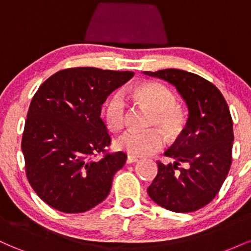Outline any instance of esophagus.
<instances>
[{
    "label": "esophagus",
    "instance_id": "obj_1",
    "mask_svg": "<svg viewBox=\"0 0 251 251\" xmlns=\"http://www.w3.org/2000/svg\"><path fill=\"white\" fill-rule=\"evenodd\" d=\"M137 162H138V158L133 157V155H127V158H126V164H133Z\"/></svg>",
    "mask_w": 251,
    "mask_h": 251
}]
</instances>
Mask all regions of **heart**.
Masks as SVG:
<instances>
[{
  "instance_id": "obj_1",
  "label": "heart",
  "mask_w": 251,
  "mask_h": 251,
  "mask_svg": "<svg viewBox=\"0 0 251 251\" xmlns=\"http://www.w3.org/2000/svg\"><path fill=\"white\" fill-rule=\"evenodd\" d=\"M133 99L152 112V125H155L170 138L177 137L184 127V116L176 105V96L165 86L155 82L142 83L131 91ZM105 119L114 131L123 128L126 122V101L120 92L111 96L105 105ZM165 138L157 129L140 132L128 129L117 139L118 149L133 157H144L159 151Z\"/></svg>"
}]
</instances>
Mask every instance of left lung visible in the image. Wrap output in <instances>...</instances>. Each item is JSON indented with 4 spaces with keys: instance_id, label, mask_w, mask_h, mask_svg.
Returning a JSON list of instances; mask_svg holds the SVG:
<instances>
[{
    "instance_id": "obj_1",
    "label": "left lung",
    "mask_w": 251,
    "mask_h": 251,
    "mask_svg": "<svg viewBox=\"0 0 251 251\" xmlns=\"http://www.w3.org/2000/svg\"><path fill=\"white\" fill-rule=\"evenodd\" d=\"M144 74L175 86L189 109L185 128L164 153L175 162H158L148 194L170 211H196L214 200L231 165L234 129L227 103L215 85L197 74L176 68Z\"/></svg>"
}]
</instances>
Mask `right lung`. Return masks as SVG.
Instances as JSON below:
<instances>
[{
	"instance_id": "1",
	"label": "right lung",
	"mask_w": 251,
	"mask_h": 251,
	"mask_svg": "<svg viewBox=\"0 0 251 251\" xmlns=\"http://www.w3.org/2000/svg\"><path fill=\"white\" fill-rule=\"evenodd\" d=\"M133 72L68 68L48 77L28 109L22 135L25 174L48 205L66 214L85 212L107 197L126 162L124 152H105L111 138L101 105Z\"/></svg>"
}]
</instances>
